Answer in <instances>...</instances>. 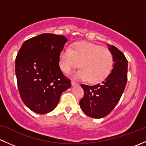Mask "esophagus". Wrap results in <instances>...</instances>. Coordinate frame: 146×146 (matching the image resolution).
I'll list each match as a JSON object with an SVG mask.
<instances>
[{"label": "esophagus", "instance_id": "esophagus-1", "mask_svg": "<svg viewBox=\"0 0 146 146\" xmlns=\"http://www.w3.org/2000/svg\"><path fill=\"white\" fill-rule=\"evenodd\" d=\"M78 84H79L76 83V82H75L74 81L72 80V85L73 86H76V85H78Z\"/></svg>", "mask_w": 146, "mask_h": 146}]
</instances>
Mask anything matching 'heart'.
<instances>
[{"instance_id": "1", "label": "heart", "mask_w": 146, "mask_h": 146, "mask_svg": "<svg viewBox=\"0 0 146 146\" xmlns=\"http://www.w3.org/2000/svg\"><path fill=\"white\" fill-rule=\"evenodd\" d=\"M79 64L81 69L75 74L78 79H88L91 83L104 80L113 66L112 52L99 45L89 42H77L70 49L60 55V67L64 73H70Z\"/></svg>"}]
</instances>
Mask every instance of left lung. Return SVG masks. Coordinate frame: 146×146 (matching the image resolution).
Wrapping results in <instances>:
<instances>
[{
	"label": "left lung",
	"instance_id": "8db88e82",
	"mask_svg": "<svg viewBox=\"0 0 146 146\" xmlns=\"http://www.w3.org/2000/svg\"><path fill=\"white\" fill-rule=\"evenodd\" d=\"M108 47L114 61L110 74L96 85L81 84L84 95L79 105L84 113L93 118H103L113 110L121 98L127 82V58L115 46L108 45Z\"/></svg>",
	"mask_w": 146,
	"mask_h": 146
}]
</instances>
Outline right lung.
Wrapping results in <instances>:
<instances>
[{
  "mask_svg": "<svg viewBox=\"0 0 146 146\" xmlns=\"http://www.w3.org/2000/svg\"><path fill=\"white\" fill-rule=\"evenodd\" d=\"M66 37L41 34L25 40L15 59L19 95L33 112L46 114L58 105L61 94L71 86L59 66Z\"/></svg>",
  "mask_w": 146,
  "mask_h": 146,
  "instance_id": "right-lung-1",
  "label": "right lung"
}]
</instances>
